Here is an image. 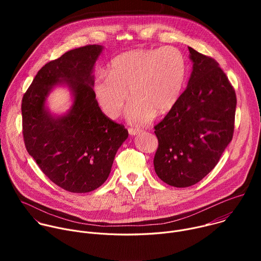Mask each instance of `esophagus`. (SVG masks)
<instances>
[{
    "label": "esophagus",
    "instance_id": "1",
    "mask_svg": "<svg viewBox=\"0 0 261 261\" xmlns=\"http://www.w3.org/2000/svg\"><path fill=\"white\" fill-rule=\"evenodd\" d=\"M128 132H129L130 135H136V134L141 132V129H139V128H129Z\"/></svg>",
    "mask_w": 261,
    "mask_h": 261
}]
</instances>
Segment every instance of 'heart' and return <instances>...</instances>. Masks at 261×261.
Listing matches in <instances>:
<instances>
[{
	"mask_svg": "<svg viewBox=\"0 0 261 261\" xmlns=\"http://www.w3.org/2000/svg\"><path fill=\"white\" fill-rule=\"evenodd\" d=\"M185 59L172 46L134 49L111 60L107 74H97L93 93L102 113L117 119L128 100L126 116L133 124L150 121L155 111L162 115L178 101L186 82Z\"/></svg>",
	"mask_w": 261,
	"mask_h": 261,
	"instance_id": "1",
	"label": "heart"
}]
</instances>
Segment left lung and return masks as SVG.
Here are the masks:
<instances>
[{
    "instance_id": "8db88e82",
    "label": "left lung",
    "mask_w": 261,
    "mask_h": 261,
    "mask_svg": "<svg viewBox=\"0 0 261 261\" xmlns=\"http://www.w3.org/2000/svg\"><path fill=\"white\" fill-rule=\"evenodd\" d=\"M193 71L187 88L155 134L157 175L185 188L201 180L219 162L234 131L236 91L218 62L189 47Z\"/></svg>"
}]
</instances>
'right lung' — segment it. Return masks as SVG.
Masks as SVG:
<instances>
[{"mask_svg":"<svg viewBox=\"0 0 261 261\" xmlns=\"http://www.w3.org/2000/svg\"><path fill=\"white\" fill-rule=\"evenodd\" d=\"M101 50L100 45H86L46 63L21 101L28 153L53 182L73 193L100 187L128 137L124 125L102 113L93 93L92 73ZM62 82L73 91L74 103L67 116L54 118L45 110V99Z\"/></svg>","mask_w":261,"mask_h":261,"instance_id":"right-lung-1","label":"right lung"}]
</instances>
